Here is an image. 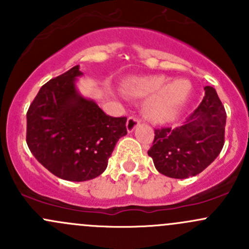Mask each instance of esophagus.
<instances>
[{
	"label": "esophagus",
	"mask_w": 249,
	"mask_h": 249,
	"mask_svg": "<svg viewBox=\"0 0 249 249\" xmlns=\"http://www.w3.org/2000/svg\"><path fill=\"white\" fill-rule=\"evenodd\" d=\"M140 124V119L136 117H130L129 119H127V123H126V129H127V132H132L135 129H136L137 125Z\"/></svg>",
	"instance_id": "obj_1"
}]
</instances>
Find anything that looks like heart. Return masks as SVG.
<instances>
[{"instance_id":"b5f03b06","label":"heart","mask_w":249,"mask_h":249,"mask_svg":"<svg viewBox=\"0 0 249 249\" xmlns=\"http://www.w3.org/2000/svg\"><path fill=\"white\" fill-rule=\"evenodd\" d=\"M122 90L130 96L152 95L145 104V113L152 120L167 123L175 119L192 94V83L185 78L170 80L166 76L132 77L122 84Z\"/></svg>"}]
</instances>
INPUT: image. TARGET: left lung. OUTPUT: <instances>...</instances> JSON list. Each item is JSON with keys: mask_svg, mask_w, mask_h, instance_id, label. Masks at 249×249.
Segmentation results:
<instances>
[{"mask_svg": "<svg viewBox=\"0 0 249 249\" xmlns=\"http://www.w3.org/2000/svg\"><path fill=\"white\" fill-rule=\"evenodd\" d=\"M227 113L212 87H205V97L180 126L155 130L148 155L155 169L177 179L193 177L214 161L224 145Z\"/></svg>", "mask_w": 249, "mask_h": 249, "instance_id": "8db88e82", "label": "left lung"}]
</instances>
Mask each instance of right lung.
<instances>
[{"label": "right lung", "mask_w": 249, "mask_h": 249, "mask_svg": "<svg viewBox=\"0 0 249 249\" xmlns=\"http://www.w3.org/2000/svg\"><path fill=\"white\" fill-rule=\"evenodd\" d=\"M79 65L39 89L27 110L26 142L34 157L61 179L84 182L101 175L126 118L107 115L94 100L80 95Z\"/></svg>", "instance_id": "right-lung-1"}]
</instances>
